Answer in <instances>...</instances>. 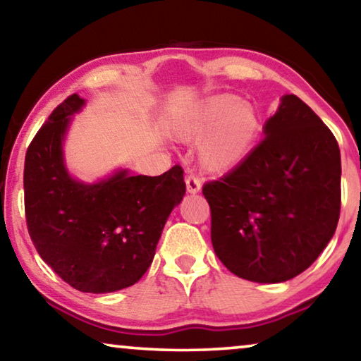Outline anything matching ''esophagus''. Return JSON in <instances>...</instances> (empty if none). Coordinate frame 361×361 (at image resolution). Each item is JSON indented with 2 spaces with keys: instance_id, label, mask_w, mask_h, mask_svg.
<instances>
[{
  "instance_id": "esophagus-1",
  "label": "esophagus",
  "mask_w": 361,
  "mask_h": 361,
  "mask_svg": "<svg viewBox=\"0 0 361 361\" xmlns=\"http://www.w3.org/2000/svg\"><path fill=\"white\" fill-rule=\"evenodd\" d=\"M185 181H186V190H188V192L196 194V192L201 191L202 183H201V178H199V176H196V175H188Z\"/></svg>"
}]
</instances>
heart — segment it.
Listing matches in <instances>:
<instances>
[{
	"mask_svg": "<svg viewBox=\"0 0 361 361\" xmlns=\"http://www.w3.org/2000/svg\"><path fill=\"white\" fill-rule=\"evenodd\" d=\"M173 127L186 141L207 135L201 149L204 165L210 170H226L252 149L262 130V117L250 102L221 94L181 111Z\"/></svg>",
	"mask_w": 361,
	"mask_h": 361,
	"instance_id": "obj_1",
	"label": "heart"
}]
</instances>
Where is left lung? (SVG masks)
Wrapping results in <instances>:
<instances>
[{"mask_svg":"<svg viewBox=\"0 0 361 361\" xmlns=\"http://www.w3.org/2000/svg\"><path fill=\"white\" fill-rule=\"evenodd\" d=\"M210 238L228 270L255 283L305 271L341 214V151L323 120L295 94L267 120L265 138L202 188Z\"/></svg>","mask_w":361,"mask_h":361,"instance_id":"left-lung-1","label":"left lung"}]
</instances>
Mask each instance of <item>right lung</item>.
<instances>
[{
    "label": "right lung",
    "instance_id": "add662e5",
    "mask_svg": "<svg viewBox=\"0 0 361 361\" xmlns=\"http://www.w3.org/2000/svg\"><path fill=\"white\" fill-rule=\"evenodd\" d=\"M83 102L68 96L28 145L25 220L37 252L56 274L82 293L104 294L133 286L147 271L186 185L180 165L159 176L122 170L96 185L71 178L62 138L68 116Z\"/></svg>",
    "mask_w": 361,
    "mask_h": 361
}]
</instances>
